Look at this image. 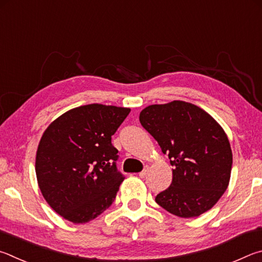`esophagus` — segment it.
<instances>
[{
	"label": "esophagus",
	"instance_id": "34e87169",
	"mask_svg": "<svg viewBox=\"0 0 262 262\" xmlns=\"http://www.w3.org/2000/svg\"><path fill=\"white\" fill-rule=\"evenodd\" d=\"M147 170H148V168L146 167L143 171H140L139 172V177H141V178H144L145 176H146V173H147Z\"/></svg>",
	"mask_w": 262,
	"mask_h": 262
}]
</instances>
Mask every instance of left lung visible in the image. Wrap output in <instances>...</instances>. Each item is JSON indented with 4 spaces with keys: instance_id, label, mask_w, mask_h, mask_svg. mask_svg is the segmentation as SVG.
<instances>
[{
    "instance_id": "obj_1",
    "label": "left lung",
    "mask_w": 262,
    "mask_h": 262,
    "mask_svg": "<svg viewBox=\"0 0 262 262\" xmlns=\"http://www.w3.org/2000/svg\"><path fill=\"white\" fill-rule=\"evenodd\" d=\"M139 121L173 167L170 186L155 201L184 219L212 208L231 175L232 152L223 127L198 105L180 100L148 105Z\"/></svg>"
}]
</instances>
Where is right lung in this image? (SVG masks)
Listing matches in <instances>:
<instances>
[{"mask_svg":"<svg viewBox=\"0 0 262 262\" xmlns=\"http://www.w3.org/2000/svg\"><path fill=\"white\" fill-rule=\"evenodd\" d=\"M130 108L92 103L68 110L46 128L35 155L45 200L72 223L90 222L116 198L124 177L112 136Z\"/></svg>","mask_w":262,"mask_h":262,"instance_id":"right-lung-1","label":"right lung"}]
</instances>
